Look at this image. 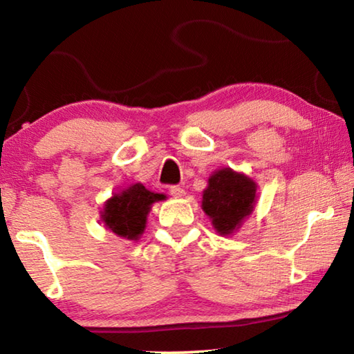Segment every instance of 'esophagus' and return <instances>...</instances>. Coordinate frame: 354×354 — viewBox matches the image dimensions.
<instances>
[{"mask_svg":"<svg viewBox=\"0 0 354 354\" xmlns=\"http://www.w3.org/2000/svg\"><path fill=\"white\" fill-rule=\"evenodd\" d=\"M169 192H170L173 196H176V198H179V196L184 195V189L179 187V185H170Z\"/></svg>","mask_w":354,"mask_h":354,"instance_id":"esophagus-1","label":"esophagus"}]
</instances>
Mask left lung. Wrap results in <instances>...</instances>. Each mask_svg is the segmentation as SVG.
I'll use <instances>...</instances> for the list:
<instances>
[{"instance_id": "obj_1", "label": "left lung", "mask_w": 354, "mask_h": 354, "mask_svg": "<svg viewBox=\"0 0 354 354\" xmlns=\"http://www.w3.org/2000/svg\"><path fill=\"white\" fill-rule=\"evenodd\" d=\"M256 184L231 169L215 171L203 192V209L220 234L227 236L253 211Z\"/></svg>"}]
</instances>
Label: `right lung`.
I'll return each instance as SVG.
<instances>
[{
    "label": "right lung",
    "instance_id": "obj_1",
    "mask_svg": "<svg viewBox=\"0 0 354 354\" xmlns=\"http://www.w3.org/2000/svg\"><path fill=\"white\" fill-rule=\"evenodd\" d=\"M164 198L162 194H154L142 184H134L106 203L103 220L117 236L136 241L145 230L147 214L153 203Z\"/></svg>",
    "mask_w": 354,
    "mask_h": 354
}]
</instances>
